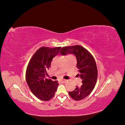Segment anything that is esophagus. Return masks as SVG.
I'll return each mask as SVG.
<instances>
[{"label":"esophagus","mask_w":125,"mask_h":125,"mask_svg":"<svg viewBox=\"0 0 125 125\" xmlns=\"http://www.w3.org/2000/svg\"><path fill=\"white\" fill-rule=\"evenodd\" d=\"M68 81L67 80H61V82L62 83H66Z\"/></svg>","instance_id":"1"}]
</instances>
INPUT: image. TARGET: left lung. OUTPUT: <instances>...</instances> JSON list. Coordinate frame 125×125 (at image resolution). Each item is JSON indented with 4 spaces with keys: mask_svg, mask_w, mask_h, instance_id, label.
I'll use <instances>...</instances> for the list:
<instances>
[{
    "mask_svg": "<svg viewBox=\"0 0 125 125\" xmlns=\"http://www.w3.org/2000/svg\"><path fill=\"white\" fill-rule=\"evenodd\" d=\"M62 55L73 54L77 58V67L79 74L82 80V85L72 92H69L71 98L80 101L88 96L92 92L96 84L97 79V69L93 56L90 52L80 45L63 47L60 51Z\"/></svg>",
    "mask_w": 125,
    "mask_h": 125,
    "instance_id": "left-lung-1",
    "label": "left lung"
}]
</instances>
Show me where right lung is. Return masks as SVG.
Returning <instances> with one entry per match:
<instances>
[{"mask_svg":"<svg viewBox=\"0 0 125 125\" xmlns=\"http://www.w3.org/2000/svg\"><path fill=\"white\" fill-rule=\"evenodd\" d=\"M61 47H41L33 55L26 70V81L32 93L39 99L47 101L55 95L57 81L45 78L46 70L51 67L52 60L57 55Z\"/></svg>","mask_w":125,"mask_h":125,"instance_id":"right-lung-1","label":"right lung"}]
</instances>
